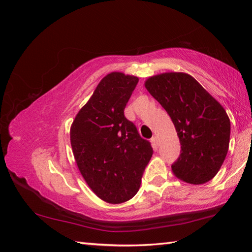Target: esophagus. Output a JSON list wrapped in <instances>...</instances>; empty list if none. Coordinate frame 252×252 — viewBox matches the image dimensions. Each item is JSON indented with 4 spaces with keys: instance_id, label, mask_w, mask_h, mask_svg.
I'll return each mask as SVG.
<instances>
[{
    "instance_id": "esophagus-1",
    "label": "esophagus",
    "mask_w": 252,
    "mask_h": 252,
    "mask_svg": "<svg viewBox=\"0 0 252 252\" xmlns=\"http://www.w3.org/2000/svg\"><path fill=\"white\" fill-rule=\"evenodd\" d=\"M151 141H152V143L154 144V146L157 148L158 145H159V144H158V137H157V136H153Z\"/></svg>"
}]
</instances>
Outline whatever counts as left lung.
<instances>
[{
	"mask_svg": "<svg viewBox=\"0 0 252 252\" xmlns=\"http://www.w3.org/2000/svg\"><path fill=\"white\" fill-rule=\"evenodd\" d=\"M145 87L178 132L181 154L171 165L174 175L196 185L210 181L228 151L231 122L226 111L187 73L158 74L149 78Z\"/></svg>",
	"mask_w": 252,
	"mask_h": 252,
	"instance_id": "1",
	"label": "left lung"
}]
</instances>
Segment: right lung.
Returning <instances> with one entry per match:
<instances>
[{
	"label": "right lung",
	"instance_id": "1",
	"mask_svg": "<svg viewBox=\"0 0 252 252\" xmlns=\"http://www.w3.org/2000/svg\"><path fill=\"white\" fill-rule=\"evenodd\" d=\"M138 78L111 72L101 79L70 129L78 168L100 199L121 203L141 186L153 147L125 116V108Z\"/></svg>",
	"mask_w": 252,
	"mask_h": 252
}]
</instances>
